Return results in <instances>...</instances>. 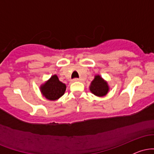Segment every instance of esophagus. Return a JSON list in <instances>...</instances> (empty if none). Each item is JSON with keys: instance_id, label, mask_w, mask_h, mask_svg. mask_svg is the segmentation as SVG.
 I'll list each match as a JSON object with an SVG mask.
<instances>
[{"instance_id": "1", "label": "esophagus", "mask_w": 154, "mask_h": 154, "mask_svg": "<svg viewBox=\"0 0 154 154\" xmlns=\"http://www.w3.org/2000/svg\"><path fill=\"white\" fill-rule=\"evenodd\" d=\"M79 80V79L78 78H74L73 79H72V81H73V82H78Z\"/></svg>"}]
</instances>
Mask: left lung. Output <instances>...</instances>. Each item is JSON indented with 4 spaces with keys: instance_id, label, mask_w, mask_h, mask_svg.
<instances>
[{
    "instance_id": "1",
    "label": "left lung",
    "mask_w": 154,
    "mask_h": 154,
    "mask_svg": "<svg viewBox=\"0 0 154 154\" xmlns=\"http://www.w3.org/2000/svg\"><path fill=\"white\" fill-rule=\"evenodd\" d=\"M90 91L97 96H103L107 94L109 91V86L107 82H104L103 79L99 75H97L92 81L90 86Z\"/></svg>"
}]
</instances>
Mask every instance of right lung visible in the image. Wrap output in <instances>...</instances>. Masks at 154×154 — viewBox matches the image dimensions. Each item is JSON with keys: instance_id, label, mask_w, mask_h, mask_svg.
I'll use <instances>...</instances> for the list:
<instances>
[{"instance_id": "obj_1", "label": "right lung", "mask_w": 154, "mask_h": 154, "mask_svg": "<svg viewBox=\"0 0 154 154\" xmlns=\"http://www.w3.org/2000/svg\"><path fill=\"white\" fill-rule=\"evenodd\" d=\"M40 90L47 99L55 100L64 94L66 85L60 82L57 76L54 75L40 87Z\"/></svg>"}]
</instances>
